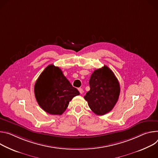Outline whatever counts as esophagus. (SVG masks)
I'll list each match as a JSON object with an SVG mask.
<instances>
[{
  "instance_id": "34e87169",
  "label": "esophagus",
  "mask_w": 158,
  "mask_h": 158,
  "mask_svg": "<svg viewBox=\"0 0 158 158\" xmlns=\"http://www.w3.org/2000/svg\"><path fill=\"white\" fill-rule=\"evenodd\" d=\"M78 91L80 92V93L81 94H82L83 93V90L81 88H79V89H78Z\"/></svg>"
}]
</instances>
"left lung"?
I'll return each mask as SVG.
<instances>
[{
	"label": "left lung",
	"instance_id": "left-lung-1",
	"mask_svg": "<svg viewBox=\"0 0 158 158\" xmlns=\"http://www.w3.org/2000/svg\"><path fill=\"white\" fill-rule=\"evenodd\" d=\"M89 84L90 90L84 98L90 109L98 115L111 111L118 99L120 90L118 81L112 70L106 65L95 69Z\"/></svg>",
	"mask_w": 158,
	"mask_h": 158
}]
</instances>
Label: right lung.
<instances>
[{"instance_id":"obj_1","label":"right lung","mask_w":158,"mask_h":158,"mask_svg":"<svg viewBox=\"0 0 158 158\" xmlns=\"http://www.w3.org/2000/svg\"><path fill=\"white\" fill-rule=\"evenodd\" d=\"M34 94L43 110L51 115H61L69 102L80 93L64 76L59 67L49 64L35 83Z\"/></svg>"}]
</instances>
